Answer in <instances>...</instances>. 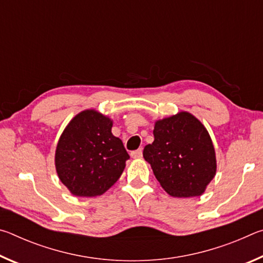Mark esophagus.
Here are the masks:
<instances>
[{
	"label": "esophagus",
	"mask_w": 263,
	"mask_h": 263,
	"mask_svg": "<svg viewBox=\"0 0 263 263\" xmlns=\"http://www.w3.org/2000/svg\"><path fill=\"white\" fill-rule=\"evenodd\" d=\"M131 157L133 159H139L142 157V149L139 148V149H136L133 151V152H131Z\"/></svg>",
	"instance_id": "34e87169"
}]
</instances>
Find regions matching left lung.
Returning a JSON list of instances; mask_svg holds the SVG:
<instances>
[{
    "label": "left lung",
    "mask_w": 263,
    "mask_h": 263,
    "mask_svg": "<svg viewBox=\"0 0 263 263\" xmlns=\"http://www.w3.org/2000/svg\"><path fill=\"white\" fill-rule=\"evenodd\" d=\"M154 141L142 155L162 188L174 197H193L205 191L216 175V154L203 124L189 112L155 123Z\"/></svg>",
    "instance_id": "8db88e82"
}]
</instances>
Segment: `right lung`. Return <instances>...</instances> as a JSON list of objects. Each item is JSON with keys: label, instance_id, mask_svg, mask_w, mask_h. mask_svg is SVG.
<instances>
[{"label": "right lung", "instance_id": "1", "mask_svg": "<svg viewBox=\"0 0 263 263\" xmlns=\"http://www.w3.org/2000/svg\"><path fill=\"white\" fill-rule=\"evenodd\" d=\"M112 122L95 110L70 121L55 151L60 181L80 197L104 194L121 177L130 159L122 140L111 133Z\"/></svg>", "mask_w": 263, "mask_h": 263}]
</instances>
